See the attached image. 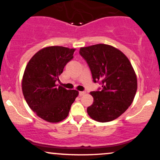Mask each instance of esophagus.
I'll return each instance as SVG.
<instances>
[{
	"mask_svg": "<svg viewBox=\"0 0 160 160\" xmlns=\"http://www.w3.org/2000/svg\"><path fill=\"white\" fill-rule=\"evenodd\" d=\"M85 93H86V92L80 91V92H79V95H80V96H82V95H83Z\"/></svg>",
	"mask_w": 160,
	"mask_h": 160,
	"instance_id": "1",
	"label": "esophagus"
}]
</instances>
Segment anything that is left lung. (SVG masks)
Returning a JSON list of instances; mask_svg holds the SVG:
<instances>
[{
    "label": "left lung",
    "mask_w": 160,
    "mask_h": 160,
    "mask_svg": "<svg viewBox=\"0 0 160 160\" xmlns=\"http://www.w3.org/2000/svg\"><path fill=\"white\" fill-rule=\"evenodd\" d=\"M80 54L88 64L93 82L102 88L91 92L94 101L87 113L94 120L110 122L122 115L132 103L137 78L129 60L119 49L107 44L82 47Z\"/></svg>",
    "instance_id": "8db88e82"
}]
</instances>
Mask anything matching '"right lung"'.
I'll return each mask as SVG.
<instances>
[{
	"label": "right lung",
	"instance_id": "right-lung-1",
	"mask_svg": "<svg viewBox=\"0 0 160 160\" xmlns=\"http://www.w3.org/2000/svg\"><path fill=\"white\" fill-rule=\"evenodd\" d=\"M74 51L58 46L46 47L25 68L22 82L24 97L31 109L47 122L65 120L79 94L56 84L66 64L74 58Z\"/></svg>",
	"mask_w": 160,
	"mask_h": 160
}]
</instances>
